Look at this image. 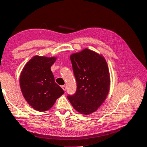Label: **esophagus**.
Here are the masks:
<instances>
[{
    "label": "esophagus",
    "mask_w": 147,
    "mask_h": 147,
    "mask_svg": "<svg viewBox=\"0 0 147 147\" xmlns=\"http://www.w3.org/2000/svg\"><path fill=\"white\" fill-rule=\"evenodd\" d=\"M61 88H62V89H63V91H66V86H65V85H63V86H61Z\"/></svg>",
    "instance_id": "esophagus-1"
}]
</instances>
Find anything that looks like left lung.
Returning <instances> with one entry per match:
<instances>
[{
    "instance_id": "1",
    "label": "left lung",
    "mask_w": 147,
    "mask_h": 147,
    "mask_svg": "<svg viewBox=\"0 0 147 147\" xmlns=\"http://www.w3.org/2000/svg\"><path fill=\"white\" fill-rule=\"evenodd\" d=\"M77 89L67 96L76 111L84 115L98 109L108 95L110 75L106 59L101 55L85 48L70 56Z\"/></svg>"
}]
</instances>
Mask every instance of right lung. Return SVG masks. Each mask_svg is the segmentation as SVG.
Masks as SVG:
<instances>
[{
  "instance_id": "right-lung-1",
  "label": "right lung",
  "mask_w": 147,
  "mask_h": 147,
  "mask_svg": "<svg viewBox=\"0 0 147 147\" xmlns=\"http://www.w3.org/2000/svg\"><path fill=\"white\" fill-rule=\"evenodd\" d=\"M56 57L35 56L27 63L20 76V86L29 105L39 112L49 110L64 91L56 83L50 67Z\"/></svg>"
}]
</instances>
